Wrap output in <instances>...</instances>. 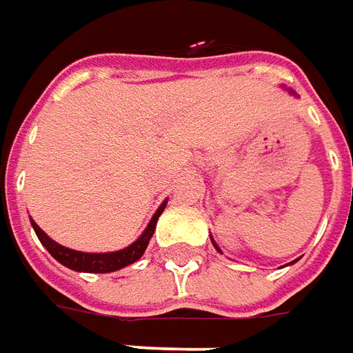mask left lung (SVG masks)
<instances>
[{
	"label": "left lung",
	"mask_w": 353,
	"mask_h": 353,
	"mask_svg": "<svg viewBox=\"0 0 353 353\" xmlns=\"http://www.w3.org/2000/svg\"><path fill=\"white\" fill-rule=\"evenodd\" d=\"M212 243H214V239H212ZM214 247H216L218 251H220V247H218V245H216V243H214ZM220 253H222V251H220ZM294 263H296V261H294Z\"/></svg>",
	"instance_id": "left-lung-1"
}]
</instances>
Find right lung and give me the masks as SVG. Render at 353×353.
Instances as JSON below:
<instances>
[{"label":"right lung","instance_id":"obj_1","mask_svg":"<svg viewBox=\"0 0 353 353\" xmlns=\"http://www.w3.org/2000/svg\"><path fill=\"white\" fill-rule=\"evenodd\" d=\"M166 203L164 201L160 208L157 210V214L152 216V220L148 222V226L143 232V236L137 239L135 243H131L125 249L121 251H112V253H83V251H75V249H69V247H63L56 243L52 237L46 236V232H42V228L36 224L34 220H30V224L34 228L36 236L42 241V245L50 251V255L56 259L57 263H61L63 267L71 268V270H77V272H114V270H119V268L127 267L131 263H135L139 259L143 257L146 245L150 241V237L157 230V222L160 214L164 212L166 208Z\"/></svg>","mask_w":353,"mask_h":353}]
</instances>
